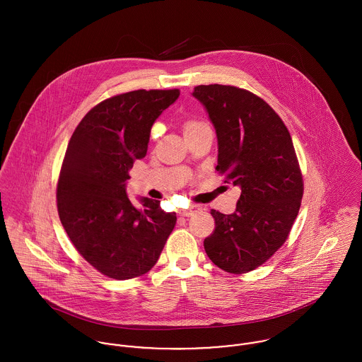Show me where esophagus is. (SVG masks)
Returning a JSON list of instances; mask_svg holds the SVG:
<instances>
[{"label":"esophagus","instance_id":"esophagus-1","mask_svg":"<svg viewBox=\"0 0 362 362\" xmlns=\"http://www.w3.org/2000/svg\"><path fill=\"white\" fill-rule=\"evenodd\" d=\"M198 210H201V207L198 206V205H191V206L187 207V209H181V210H180V214H181V216H185V217H189V216H192L194 213H197Z\"/></svg>","mask_w":362,"mask_h":362}]
</instances>
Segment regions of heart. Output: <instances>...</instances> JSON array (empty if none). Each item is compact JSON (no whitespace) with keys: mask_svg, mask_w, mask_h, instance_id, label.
<instances>
[{"mask_svg":"<svg viewBox=\"0 0 362 362\" xmlns=\"http://www.w3.org/2000/svg\"><path fill=\"white\" fill-rule=\"evenodd\" d=\"M204 125H206V124H204V122H201V121L191 119V121H188V122L185 124V127H184V132H185V131H189V129H195V128L204 127Z\"/></svg>","mask_w":362,"mask_h":362,"instance_id":"heart-1","label":"heart"}]
</instances>
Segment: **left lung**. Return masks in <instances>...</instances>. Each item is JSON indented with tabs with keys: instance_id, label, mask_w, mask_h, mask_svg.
Segmentation results:
<instances>
[{
	"instance_id": "obj_1",
	"label": "left lung",
	"mask_w": 362,
	"mask_h": 362,
	"mask_svg": "<svg viewBox=\"0 0 362 362\" xmlns=\"http://www.w3.org/2000/svg\"><path fill=\"white\" fill-rule=\"evenodd\" d=\"M192 96L216 129V170L241 189L234 213L210 210L216 227L205 251L220 269L247 273L284 244L301 206L304 185L293 141L274 110L248 90L201 85Z\"/></svg>"
}]
</instances>
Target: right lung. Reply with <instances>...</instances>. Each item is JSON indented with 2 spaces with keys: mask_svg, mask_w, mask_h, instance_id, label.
<instances>
[{
  "mask_svg": "<svg viewBox=\"0 0 362 362\" xmlns=\"http://www.w3.org/2000/svg\"><path fill=\"white\" fill-rule=\"evenodd\" d=\"M180 96L171 90H134L104 100L79 122L62 161L57 206L78 252L111 279L127 280L155 266L177 216L160 201L127 194L129 170L148 152L151 129Z\"/></svg>",
  "mask_w": 362,
  "mask_h": 362,
  "instance_id": "1",
  "label": "right lung"
}]
</instances>
